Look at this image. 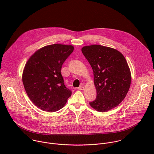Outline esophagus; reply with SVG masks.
<instances>
[{"label":"esophagus","instance_id":"obj_1","mask_svg":"<svg viewBox=\"0 0 154 154\" xmlns=\"http://www.w3.org/2000/svg\"><path fill=\"white\" fill-rule=\"evenodd\" d=\"M77 89L79 90H84V87H83V86H81L78 87Z\"/></svg>","mask_w":154,"mask_h":154}]
</instances>
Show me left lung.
Instances as JSON below:
<instances>
[{
  "label": "left lung",
  "instance_id": "left-lung-1",
  "mask_svg": "<svg viewBox=\"0 0 154 154\" xmlns=\"http://www.w3.org/2000/svg\"><path fill=\"white\" fill-rule=\"evenodd\" d=\"M82 52L93 71L96 98L90 105L100 112L117 106L126 96L131 74L123 55L116 49L100 45L85 46Z\"/></svg>",
  "mask_w": 154,
  "mask_h": 154
}]
</instances>
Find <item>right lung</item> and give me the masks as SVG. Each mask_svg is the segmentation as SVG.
<instances>
[{
	"label": "right lung",
	"mask_w": 154,
	"mask_h": 154,
	"mask_svg": "<svg viewBox=\"0 0 154 154\" xmlns=\"http://www.w3.org/2000/svg\"><path fill=\"white\" fill-rule=\"evenodd\" d=\"M73 51L72 46L54 44L40 49L27 61L23 74L24 88L31 101L42 110L57 112L71 96L61 69Z\"/></svg>",
	"instance_id": "obj_1"
}]
</instances>
